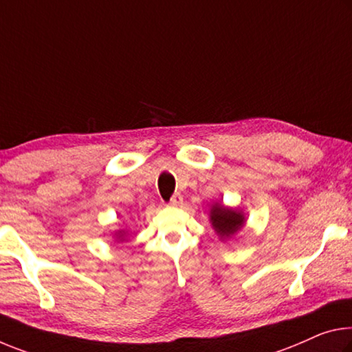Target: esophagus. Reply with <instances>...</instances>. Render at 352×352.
<instances>
[{
  "label": "esophagus",
  "instance_id": "34e87169",
  "mask_svg": "<svg viewBox=\"0 0 352 352\" xmlns=\"http://www.w3.org/2000/svg\"><path fill=\"white\" fill-rule=\"evenodd\" d=\"M183 204V196L182 194H174V196H172V199H170V205L172 206H180Z\"/></svg>",
  "mask_w": 352,
  "mask_h": 352
}]
</instances>
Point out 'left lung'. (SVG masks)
<instances>
[{
  "instance_id": "8db88e82",
  "label": "left lung",
  "mask_w": 352,
  "mask_h": 352,
  "mask_svg": "<svg viewBox=\"0 0 352 352\" xmlns=\"http://www.w3.org/2000/svg\"><path fill=\"white\" fill-rule=\"evenodd\" d=\"M210 224L221 241H227L246 226V214L238 208L214 202L210 208Z\"/></svg>"
}]
</instances>
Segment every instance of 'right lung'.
<instances>
[{"label": "right lung", "instance_id": "add662e5", "mask_svg": "<svg viewBox=\"0 0 352 352\" xmlns=\"http://www.w3.org/2000/svg\"><path fill=\"white\" fill-rule=\"evenodd\" d=\"M114 238L117 243H126L128 241V230L126 228H119V230L114 232Z\"/></svg>", "mask_w": 352, "mask_h": 352}]
</instances>
